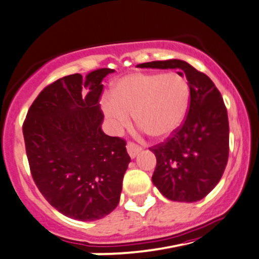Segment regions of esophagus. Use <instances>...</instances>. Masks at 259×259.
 I'll return each instance as SVG.
<instances>
[{
	"label": "esophagus",
	"instance_id": "obj_1",
	"mask_svg": "<svg viewBox=\"0 0 259 259\" xmlns=\"http://www.w3.org/2000/svg\"><path fill=\"white\" fill-rule=\"evenodd\" d=\"M126 149H127V153H129V155H130V158H132V159H134V158L136 157V155H138L140 152L142 151V148L140 147V146H138V145H135V143L134 142H129L126 145Z\"/></svg>",
	"mask_w": 259,
	"mask_h": 259
}]
</instances>
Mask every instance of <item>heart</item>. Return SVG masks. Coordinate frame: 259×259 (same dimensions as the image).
<instances>
[{"label":"heart","instance_id":"obj_1","mask_svg":"<svg viewBox=\"0 0 259 259\" xmlns=\"http://www.w3.org/2000/svg\"><path fill=\"white\" fill-rule=\"evenodd\" d=\"M189 98L188 82L179 73L134 72L114 83L112 96H104L101 106L114 130L129 125L134 114L136 125L161 140L182 125Z\"/></svg>","mask_w":259,"mask_h":259}]
</instances>
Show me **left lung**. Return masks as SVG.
I'll use <instances>...</instances> for the list:
<instances>
[{"instance_id": "1", "label": "left lung", "mask_w": 259, "mask_h": 259, "mask_svg": "<svg viewBox=\"0 0 259 259\" xmlns=\"http://www.w3.org/2000/svg\"><path fill=\"white\" fill-rule=\"evenodd\" d=\"M138 67L177 68L188 80L191 104L186 120L166 141L149 148L157 158L152 182L172 201L201 200L220 182L228 161L229 123L221 93L206 74L179 59Z\"/></svg>"}]
</instances>
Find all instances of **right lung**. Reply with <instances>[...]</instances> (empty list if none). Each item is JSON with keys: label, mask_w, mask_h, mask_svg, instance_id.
I'll list each match as a JSON object with an SVG mask.
<instances>
[{"label": "right lung", "mask_w": 259, "mask_h": 259, "mask_svg": "<svg viewBox=\"0 0 259 259\" xmlns=\"http://www.w3.org/2000/svg\"><path fill=\"white\" fill-rule=\"evenodd\" d=\"M112 68L85 78L74 73L46 87L27 112L23 134L37 188L59 212L78 221L111 213L120 199L130 163L125 141L102 132V79Z\"/></svg>", "instance_id": "right-lung-1"}]
</instances>
